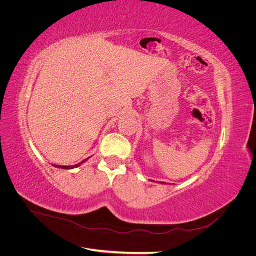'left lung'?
<instances>
[{
	"instance_id": "left-lung-1",
	"label": "left lung",
	"mask_w": 256,
	"mask_h": 256,
	"mask_svg": "<svg viewBox=\"0 0 256 256\" xmlns=\"http://www.w3.org/2000/svg\"><path fill=\"white\" fill-rule=\"evenodd\" d=\"M161 184H164V182H161Z\"/></svg>"
}]
</instances>
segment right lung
Segmentation results:
<instances>
[{
	"instance_id": "obj_1",
	"label": "right lung",
	"mask_w": 256,
	"mask_h": 256,
	"mask_svg": "<svg viewBox=\"0 0 256 256\" xmlns=\"http://www.w3.org/2000/svg\"><path fill=\"white\" fill-rule=\"evenodd\" d=\"M88 159V158L84 159L83 161H81V162H80V164H74V166H56V168H68V170H69V168H78L79 166H81V164H83V162H85V161H86Z\"/></svg>"
}]
</instances>
